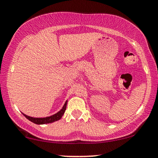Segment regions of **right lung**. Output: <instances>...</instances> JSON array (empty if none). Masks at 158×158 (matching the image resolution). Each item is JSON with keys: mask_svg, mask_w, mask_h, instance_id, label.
Here are the masks:
<instances>
[{"mask_svg": "<svg viewBox=\"0 0 158 158\" xmlns=\"http://www.w3.org/2000/svg\"><path fill=\"white\" fill-rule=\"evenodd\" d=\"M67 103H68V101H66L64 103V106L62 107V108L59 110V112L53 114V115L50 116V117H43V118H37V117H30V116H27L26 114H23V116L26 117L27 119H28L29 120L31 121L33 123H35V124L38 125H41V124H48V123H51L55 122V121L59 120L61 117H62L63 114H64L65 110H66L67 107Z\"/></svg>", "mask_w": 158, "mask_h": 158, "instance_id": "obj_1", "label": "right lung"}]
</instances>
